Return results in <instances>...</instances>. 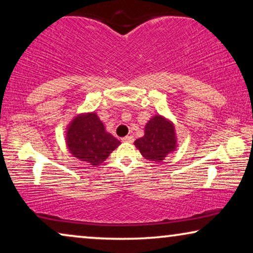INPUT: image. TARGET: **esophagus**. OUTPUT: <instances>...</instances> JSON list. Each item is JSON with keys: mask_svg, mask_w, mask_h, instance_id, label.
I'll return each mask as SVG.
<instances>
[{"mask_svg": "<svg viewBox=\"0 0 253 253\" xmlns=\"http://www.w3.org/2000/svg\"><path fill=\"white\" fill-rule=\"evenodd\" d=\"M134 141V137L131 135H127V136L123 137V142H127V143H131Z\"/></svg>", "mask_w": 253, "mask_h": 253, "instance_id": "esophagus-1", "label": "esophagus"}]
</instances>
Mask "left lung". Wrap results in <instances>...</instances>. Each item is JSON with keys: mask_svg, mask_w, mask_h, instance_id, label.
Segmentation results:
<instances>
[{"mask_svg": "<svg viewBox=\"0 0 253 253\" xmlns=\"http://www.w3.org/2000/svg\"><path fill=\"white\" fill-rule=\"evenodd\" d=\"M134 144L145 159L162 163L176 147L173 124L162 116H155L145 125L144 136L137 138Z\"/></svg>", "mask_w": 253, "mask_h": 253, "instance_id": "left-lung-1", "label": "left lung"}]
</instances>
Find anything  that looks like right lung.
<instances>
[{
	"instance_id": "1",
	"label": "right lung",
	"mask_w": 253,
	"mask_h": 253,
	"mask_svg": "<svg viewBox=\"0 0 253 253\" xmlns=\"http://www.w3.org/2000/svg\"><path fill=\"white\" fill-rule=\"evenodd\" d=\"M67 147L74 157L89 165H99L120 144V141L106 133L96 113L76 117L67 128Z\"/></svg>"
}]
</instances>
